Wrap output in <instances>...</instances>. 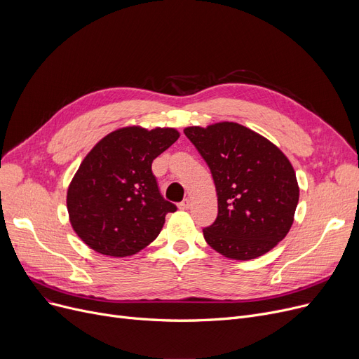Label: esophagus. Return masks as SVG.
Returning a JSON list of instances; mask_svg holds the SVG:
<instances>
[{
	"instance_id": "obj_1",
	"label": "esophagus",
	"mask_w": 359,
	"mask_h": 359,
	"mask_svg": "<svg viewBox=\"0 0 359 359\" xmlns=\"http://www.w3.org/2000/svg\"><path fill=\"white\" fill-rule=\"evenodd\" d=\"M191 205H192L191 199L186 198V199H183V201L179 203V208H180V210H189Z\"/></svg>"
}]
</instances>
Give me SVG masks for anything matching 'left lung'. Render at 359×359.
<instances>
[{"mask_svg": "<svg viewBox=\"0 0 359 359\" xmlns=\"http://www.w3.org/2000/svg\"><path fill=\"white\" fill-rule=\"evenodd\" d=\"M183 132L215 183L218 215L203 230L205 241L234 260L272 250L291 230L299 198L288 157L268 138L236 122L187 126Z\"/></svg>", "mask_w": 359, "mask_h": 359, "instance_id": "8db88e82", "label": "left lung"}]
</instances>
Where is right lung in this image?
Masks as SVG:
<instances>
[{
  "label": "right lung",
  "mask_w": 359,
  "mask_h": 359,
  "mask_svg": "<svg viewBox=\"0 0 359 359\" xmlns=\"http://www.w3.org/2000/svg\"><path fill=\"white\" fill-rule=\"evenodd\" d=\"M180 137L175 128H119L81 161L67 191L71 227L90 249L110 257L141 252L176 205L160 195L151 164Z\"/></svg>",
  "instance_id": "add662e5"
}]
</instances>
